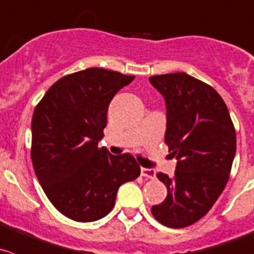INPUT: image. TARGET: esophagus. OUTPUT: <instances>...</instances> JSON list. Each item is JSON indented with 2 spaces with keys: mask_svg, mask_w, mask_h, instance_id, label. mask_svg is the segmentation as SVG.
Instances as JSON below:
<instances>
[{
  "mask_svg": "<svg viewBox=\"0 0 254 254\" xmlns=\"http://www.w3.org/2000/svg\"><path fill=\"white\" fill-rule=\"evenodd\" d=\"M141 176L147 177V179H155L156 176V171L154 169H146V167H141Z\"/></svg>",
  "mask_w": 254,
  "mask_h": 254,
  "instance_id": "34e87169",
  "label": "esophagus"
}]
</instances>
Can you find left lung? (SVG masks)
<instances>
[{"instance_id": "8db88e82", "label": "left lung", "mask_w": 254, "mask_h": 254, "mask_svg": "<svg viewBox=\"0 0 254 254\" xmlns=\"http://www.w3.org/2000/svg\"><path fill=\"white\" fill-rule=\"evenodd\" d=\"M166 105L165 142L176 157L174 176L159 172L167 196L151 213L161 225L182 228L210 211L228 181L236 131L221 95L206 83L170 73L149 78Z\"/></svg>"}]
</instances>
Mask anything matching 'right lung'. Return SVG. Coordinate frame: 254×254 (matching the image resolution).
<instances>
[{"mask_svg": "<svg viewBox=\"0 0 254 254\" xmlns=\"http://www.w3.org/2000/svg\"><path fill=\"white\" fill-rule=\"evenodd\" d=\"M134 78L87 68L54 83L34 109V172L52 205L70 220L93 222L107 216L118 189L140 175L132 155L98 147L110 102Z\"/></svg>", "mask_w": 254, "mask_h": 254, "instance_id": "obj_1", "label": "right lung"}]
</instances>
